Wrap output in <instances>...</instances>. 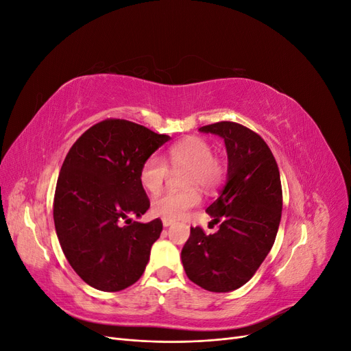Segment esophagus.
I'll list each match as a JSON object with an SVG mask.
<instances>
[{
  "label": "esophagus",
  "mask_w": 351,
  "mask_h": 351,
  "mask_svg": "<svg viewBox=\"0 0 351 351\" xmlns=\"http://www.w3.org/2000/svg\"><path fill=\"white\" fill-rule=\"evenodd\" d=\"M173 224H174L173 219H167V218L162 219V226H164V227H169V226H173Z\"/></svg>",
  "instance_id": "34e87169"
}]
</instances>
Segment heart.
<instances>
[{
	"label": "heart",
	"mask_w": 351,
	"mask_h": 351,
	"mask_svg": "<svg viewBox=\"0 0 351 351\" xmlns=\"http://www.w3.org/2000/svg\"><path fill=\"white\" fill-rule=\"evenodd\" d=\"M168 165L173 169H187L184 174L186 192H164L151 202V210L156 217L178 219L189 209L199 205L200 195L195 187L206 193L215 192L226 178V167L214 158V147L200 137L187 139L173 145L167 151L164 161L159 156L146 158L139 169V183L149 193H156L168 177Z\"/></svg>",
	"instance_id": "obj_1"
}]
</instances>
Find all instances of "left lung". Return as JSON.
I'll return each instance as SVG.
<instances>
[{"label":"left lung","instance_id":"1","mask_svg":"<svg viewBox=\"0 0 351 351\" xmlns=\"http://www.w3.org/2000/svg\"><path fill=\"white\" fill-rule=\"evenodd\" d=\"M199 130L224 139L227 183L206 209L218 231L208 236L190 228L182 262L190 281L227 293L246 284L272 249L282 210L281 178L268 145L247 127L219 121Z\"/></svg>","mask_w":351,"mask_h":351}]
</instances>
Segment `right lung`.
Segmentation results:
<instances>
[{
    "label": "right lung",
    "mask_w": 351,
    "mask_h": 351,
    "mask_svg": "<svg viewBox=\"0 0 351 351\" xmlns=\"http://www.w3.org/2000/svg\"><path fill=\"white\" fill-rule=\"evenodd\" d=\"M171 137L108 119L74 142L54 196V224L71 268L90 287L120 291L142 277L162 222L133 221L149 209L139 169Z\"/></svg>",
    "instance_id": "right-lung-1"
}]
</instances>
